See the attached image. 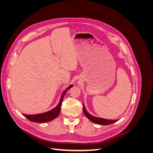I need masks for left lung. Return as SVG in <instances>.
Here are the masks:
<instances>
[{
	"mask_svg": "<svg viewBox=\"0 0 153 153\" xmlns=\"http://www.w3.org/2000/svg\"><path fill=\"white\" fill-rule=\"evenodd\" d=\"M83 110H84V113L85 115V116L92 123H94L96 124H99L101 125H108V124H111L117 122L119 120V119L110 120V119H103V118L96 117L95 116H93V115H92L87 112V111L86 110V109L85 108V106H84V103H83Z\"/></svg>",
	"mask_w": 153,
	"mask_h": 153,
	"instance_id": "1",
	"label": "left lung"
}]
</instances>
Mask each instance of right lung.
Returning a JSON list of instances; mask_svg holds the SVG:
<instances>
[{
  "mask_svg": "<svg viewBox=\"0 0 153 153\" xmlns=\"http://www.w3.org/2000/svg\"><path fill=\"white\" fill-rule=\"evenodd\" d=\"M73 87V85H69L67 89L63 92L61 96V100L59 101V103L57 106L50 111H48L47 112L42 113V114H34V115H27L25 114H23V115L25 116V117L29 119V121L32 122H36V123H47L52 121L54 119L57 117L60 114V111H61V106L62 102V100L64 98V96L65 95L67 90L70 89L71 87Z\"/></svg>",
  "mask_w": 153,
  "mask_h": 153,
  "instance_id": "right-lung-1",
  "label": "right lung"
}]
</instances>
